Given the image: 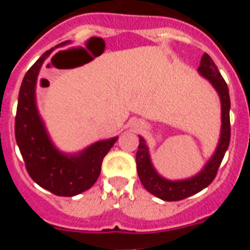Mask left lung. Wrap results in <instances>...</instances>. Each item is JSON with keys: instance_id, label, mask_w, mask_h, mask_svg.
<instances>
[{"instance_id": "left-lung-1", "label": "left lung", "mask_w": 250, "mask_h": 250, "mask_svg": "<svg viewBox=\"0 0 250 250\" xmlns=\"http://www.w3.org/2000/svg\"><path fill=\"white\" fill-rule=\"evenodd\" d=\"M198 71L205 79L210 81L211 85L215 87L219 94L220 101H222V134H220L219 144L214 152L213 158L208 161L204 169L194 178L180 180V182H170V180L161 178L152 167L145 140L139 136V149L136 152V170H138L139 178L149 193L158 196L160 199L167 200V202L183 200L188 196L199 193L200 190H203L204 188L210 184L215 179L218 169L222 164V160L229 146V141H230V118H229L230 98H229L227 83L220 75L219 70L211 57L208 54L203 55Z\"/></svg>"}]
</instances>
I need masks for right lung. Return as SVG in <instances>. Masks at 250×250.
Listing matches in <instances>:
<instances>
[{"mask_svg":"<svg viewBox=\"0 0 250 250\" xmlns=\"http://www.w3.org/2000/svg\"><path fill=\"white\" fill-rule=\"evenodd\" d=\"M67 42L60 43V46ZM46 51L26 72L19 94L15 136L28 175L35 183L59 196H74L96 183L101 164L118 138L98 141L77 155L67 156L55 149L37 112L35 87Z\"/></svg>","mask_w":250,"mask_h":250,"instance_id":"add662e5","label":"right lung"}]
</instances>
